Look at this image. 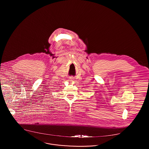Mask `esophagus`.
I'll list each match as a JSON object with an SVG mask.
<instances>
[{"instance_id":"1","label":"esophagus","mask_w":149,"mask_h":149,"mask_svg":"<svg viewBox=\"0 0 149 149\" xmlns=\"http://www.w3.org/2000/svg\"><path fill=\"white\" fill-rule=\"evenodd\" d=\"M73 80H74V79H73V77H70V78H69V81H70V82L73 81Z\"/></svg>"}]
</instances>
